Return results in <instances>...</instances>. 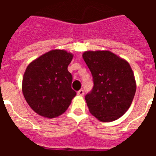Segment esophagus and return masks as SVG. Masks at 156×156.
<instances>
[{
    "label": "esophagus",
    "mask_w": 156,
    "mask_h": 156,
    "mask_svg": "<svg viewBox=\"0 0 156 156\" xmlns=\"http://www.w3.org/2000/svg\"><path fill=\"white\" fill-rule=\"evenodd\" d=\"M77 94H78V95H79V96H83V95H84V90H79L78 91V93H77Z\"/></svg>",
    "instance_id": "1"
}]
</instances>
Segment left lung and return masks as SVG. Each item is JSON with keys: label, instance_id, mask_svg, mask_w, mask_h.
<instances>
[{"label": "left lung", "instance_id": "obj_1", "mask_svg": "<svg viewBox=\"0 0 156 156\" xmlns=\"http://www.w3.org/2000/svg\"><path fill=\"white\" fill-rule=\"evenodd\" d=\"M83 58L93 76L94 87L85 100L89 111L102 122H111L129 108L136 91L134 74L128 61L113 52L86 51Z\"/></svg>", "mask_w": 156, "mask_h": 156}]
</instances>
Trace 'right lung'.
Segmentation results:
<instances>
[{"label":"right lung","mask_w":156,"mask_h":156,"mask_svg":"<svg viewBox=\"0 0 156 156\" xmlns=\"http://www.w3.org/2000/svg\"><path fill=\"white\" fill-rule=\"evenodd\" d=\"M73 55L63 49L43 54L27 66L22 90L26 101L38 115L55 118L70 105L76 92L71 88L68 66Z\"/></svg>","instance_id":"1"}]
</instances>
